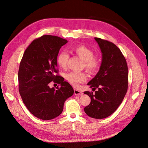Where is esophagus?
<instances>
[{
    "mask_svg": "<svg viewBox=\"0 0 148 148\" xmlns=\"http://www.w3.org/2000/svg\"><path fill=\"white\" fill-rule=\"evenodd\" d=\"M74 95H75L81 96V95H83V93H82V92H81L80 90H77V89H74Z\"/></svg>",
    "mask_w": 148,
    "mask_h": 148,
    "instance_id": "obj_1",
    "label": "esophagus"
}]
</instances>
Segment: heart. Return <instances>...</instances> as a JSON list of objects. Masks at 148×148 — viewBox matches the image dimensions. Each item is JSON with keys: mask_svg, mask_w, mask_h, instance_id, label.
I'll return each mask as SVG.
<instances>
[{"mask_svg": "<svg viewBox=\"0 0 148 148\" xmlns=\"http://www.w3.org/2000/svg\"><path fill=\"white\" fill-rule=\"evenodd\" d=\"M71 51L79 58L84 60V67L89 72L96 71L100 66V62L97 56L93 55V51L88 47L84 45H77L73 47ZM69 58V55L66 51H61L57 56V63L62 68H65ZM67 81L77 87L79 84L85 82L87 77L84 73L70 72L66 75Z\"/></svg>", "mask_w": 148, "mask_h": 148, "instance_id": "b5f03b06", "label": "heart"}]
</instances>
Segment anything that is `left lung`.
I'll return each instance as SVG.
<instances>
[{"mask_svg": "<svg viewBox=\"0 0 148 148\" xmlns=\"http://www.w3.org/2000/svg\"><path fill=\"white\" fill-rule=\"evenodd\" d=\"M102 53V62L96 76L88 82L95 92H84L90 103L84 108L89 116L104 119L112 114L122 103L128 88V67L119 48L112 42L95 37Z\"/></svg>", "mask_w": 148, "mask_h": 148, "instance_id": "8db88e82", "label": "left lung"}]
</instances>
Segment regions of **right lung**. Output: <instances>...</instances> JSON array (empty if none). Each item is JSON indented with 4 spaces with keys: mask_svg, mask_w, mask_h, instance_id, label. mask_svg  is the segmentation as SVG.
<instances>
[{
    "mask_svg": "<svg viewBox=\"0 0 148 148\" xmlns=\"http://www.w3.org/2000/svg\"><path fill=\"white\" fill-rule=\"evenodd\" d=\"M67 42L58 36H42L28 46L20 62L19 94L27 110L38 119L48 121L60 115L65 101L74 93L70 84L55 74L59 51ZM52 80L60 87L51 88Z\"/></svg>",
    "mask_w": 148,
    "mask_h": 148,
    "instance_id": "1",
    "label": "right lung"
}]
</instances>
